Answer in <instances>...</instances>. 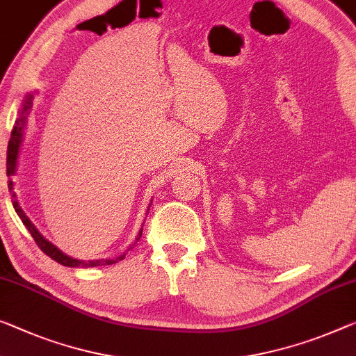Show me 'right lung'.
<instances>
[{
    "instance_id": "right-lung-1",
    "label": "right lung",
    "mask_w": 356,
    "mask_h": 356,
    "mask_svg": "<svg viewBox=\"0 0 356 356\" xmlns=\"http://www.w3.org/2000/svg\"><path fill=\"white\" fill-rule=\"evenodd\" d=\"M31 103H33V95H26V98L24 100V105H22V111H20V118L15 121L14 124V129L13 132H10V140H9V145H8V157H6V172H8V177H13L15 173V167H17V157H19V151H20V145H22V138H24V127H25V122H26V116H29L30 109H31ZM8 188L10 191V194H13V205L15 211H17V215L20 216L22 222L25 224L26 229H29V232L31 234V237L35 238V242L38 247L41 248L42 253H46L49 258H52L54 261H57L58 264L62 266H68V267H95V266H106V264H114V262L124 259L125 254L118 256V258H113V259H102V261H78V259H73L67 256L65 253H62L57 247H54V245L46 240L42 235L40 234V231L33 226L31 221L29 220V216L25 215L22 209L19 207V202L15 200V193H14V183L13 179L9 178V184ZM141 232H143V227L140 229L138 235H136V242H138L140 237H141ZM130 250V248H129Z\"/></svg>"
}]
</instances>
